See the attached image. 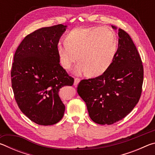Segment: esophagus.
Listing matches in <instances>:
<instances>
[{
  "instance_id": "1",
  "label": "esophagus",
  "mask_w": 155,
  "mask_h": 155,
  "mask_svg": "<svg viewBox=\"0 0 155 155\" xmlns=\"http://www.w3.org/2000/svg\"><path fill=\"white\" fill-rule=\"evenodd\" d=\"M79 82H80V79H79V78H74V85L77 86Z\"/></svg>"
}]
</instances>
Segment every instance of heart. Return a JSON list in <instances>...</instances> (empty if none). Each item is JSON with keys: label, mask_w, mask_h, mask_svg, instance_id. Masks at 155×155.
<instances>
[{"label": "heart", "mask_w": 155, "mask_h": 155, "mask_svg": "<svg viewBox=\"0 0 155 155\" xmlns=\"http://www.w3.org/2000/svg\"><path fill=\"white\" fill-rule=\"evenodd\" d=\"M66 43L57 45L60 64L71 69L79 60L74 72L76 75L89 72L93 77L101 75L111 65L117 51L115 33L107 27H77L65 38Z\"/></svg>", "instance_id": "heart-1"}]
</instances>
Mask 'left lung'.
Masks as SVG:
<instances>
[{
	"instance_id": "obj_1",
	"label": "left lung",
	"mask_w": 155,
	"mask_h": 155,
	"mask_svg": "<svg viewBox=\"0 0 155 155\" xmlns=\"http://www.w3.org/2000/svg\"><path fill=\"white\" fill-rule=\"evenodd\" d=\"M118 37V48L108 70L98 77L82 80L77 87L90 118L102 125L124 118L141 96L143 68L140 56L127 32L119 28Z\"/></svg>"
}]
</instances>
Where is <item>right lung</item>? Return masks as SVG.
Returning a JSON list of instances; mask_svg holds the SVG:
<instances>
[{
	"instance_id": "1",
	"label": "right lung",
	"mask_w": 155,
	"mask_h": 155,
	"mask_svg": "<svg viewBox=\"0 0 155 155\" xmlns=\"http://www.w3.org/2000/svg\"><path fill=\"white\" fill-rule=\"evenodd\" d=\"M67 26L44 27L26 36L14 57L11 77L15 101L23 114L39 125H52L64 116L59 90L72 85L59 64L57 45Z\"/></svg>"
}]
</instances>
